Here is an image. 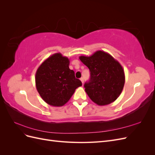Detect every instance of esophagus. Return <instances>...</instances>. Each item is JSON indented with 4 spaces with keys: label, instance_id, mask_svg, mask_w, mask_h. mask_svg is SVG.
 <instances>
[{
    "label": "esophagus",
    "instance_id": "1",
    "mask_svg": "<svg viewBox=\"0 0 155 155\" xmlns=\"http://www.w3.org/2000/svg\"><path fill=\"white\" fill-rule=\"evenodd\" d=\"M80 80H81V83L83 84V83H84V79H83V78H80Z\"/></svg>",
    "mask_w": 155,
    "mask_h": 155
}]
</instances>
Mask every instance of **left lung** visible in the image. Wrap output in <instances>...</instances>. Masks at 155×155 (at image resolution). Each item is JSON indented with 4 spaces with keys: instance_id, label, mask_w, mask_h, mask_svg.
Segmentation results:
<instances>
[{
    "instance_id": "1",
    "label": "left lung",
    "mask_w": 155,
    "mask_h": 155,
    "mask_svg": "<svg viewBox=\"0 0 155 155\" xmlns=\"http://www.w3.org/2000/svg\"><path fill=\"white\" fill-rule=\"evenodd\" d=\"M79 58L91 72L90 80L84 85L91 100L100 106L114 102L120 96L125 84L124 70L120 63L102 50Z\"/></svg>"
}]
</instances>
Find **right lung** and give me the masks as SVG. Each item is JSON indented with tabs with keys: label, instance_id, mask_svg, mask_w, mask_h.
Wrapping results in <instances>:
<instances>
[{
	"label": "right lung",
	"instance_id": "right-lung-1",
	"mask_svg": "<svg viewBox=\"0 0 155 155\" xmlns=\"http://www.w3.org/2000/svg\"><path fill=\"white\" fill-rule=\"evenodd\" d=\"M70 61L61 53L50 56L37 68L35 86L46 104L61 107L68 101L76 89L82 85L69 68Z\"/></svg>",
	"mask_w": 155,
	"mask_h": 155
}]
</instances>
